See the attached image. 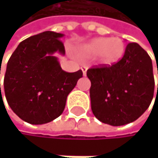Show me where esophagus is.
I'll return each mask as SVG.
<instances>
[{
	"label": "esophagus",
	"mask_w": 158,
	"mask_h": 158,
	"mask_svg": "<svg viewBox=\"0 0 158 158\" xmlns=\"http://www.w3.org/2000/svg\"><path fill=\"white\" fill-rule=\"evenodd\" d=\"M81 70H82L83 76H86V72H87V67H85V66H82V67H81Z\"/></svg>",
	"instance_id": "34e87169"
}]
</instances>
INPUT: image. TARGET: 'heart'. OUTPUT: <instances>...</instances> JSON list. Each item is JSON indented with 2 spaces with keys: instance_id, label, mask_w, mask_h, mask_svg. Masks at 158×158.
I'll list each match as a JSON object with an SVG mask.
<instances>
[{
  "instance_id": "heart-1",
  "label": "heart",
  "mask_w": 158,
  "mask_h": 158,
  "mask_svg": "<svg viewBox=\"0 0 158 158\" xmlns=\"http://www.w3.org/2000/svg\"><path fill=\"white\" fill-rule=\"evenodd\" d=\"M80 53L87 58H98L101 63L112 65L118 62L125 53V44L120 38L99 37L80 48Z\"/></svg>"
}]
</instances>
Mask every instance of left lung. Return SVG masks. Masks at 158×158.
I'll return each instance as SVG.
<instances>
[{
    "label": "left lung",
    "instance_id": "left-lung-1",
    "mask_svg": "<svg viewBox=\"0 0 158 158\" xmlns=\"http://www.w3.org/2000/svg\"><path fill=\"white\" fill-rule=\"evenodd\" d=\"M87 77L91 81L90 98L94 116L112 126L136 120L154 98L153 63L148 53L136 42L127 44L118 62L90 68Z\"/></svg>",
    "mask_w": 158,
    "mask_h": 158
}]
</instances>
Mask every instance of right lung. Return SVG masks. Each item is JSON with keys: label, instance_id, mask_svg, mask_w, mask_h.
Here are the masks:
<instances>
[{"label": "right lung", "instance_id": "1", "mask_svg": "<svg viewBox=\"0 0 158 158\" xmlns=\"http://www.w3.org/2000/svg\"><path fill=\"white\" fill-rule=\"evenodd\" d=\"M63 36L45 31L29 37L18 45L7 62L2 86L5 98L25 122L44 124L59 118L67 96L82 77L81 70L63 71L54 56L65 55L60 40Z\"/></svg>", "mask_w": 158, "mask_h": 158}]
</instances>
